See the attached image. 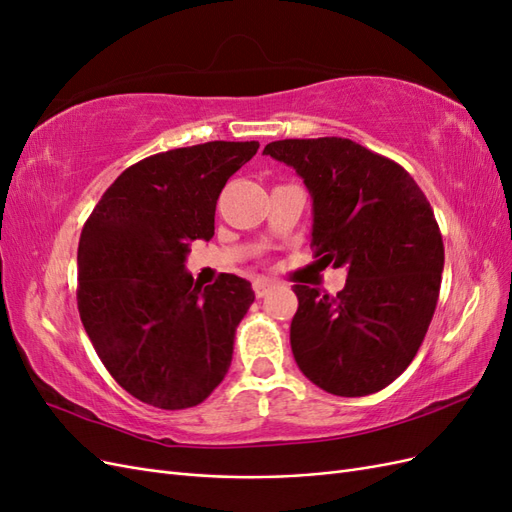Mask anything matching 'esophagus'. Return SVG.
<instances>
[{
  "mask_svg": "<svg viewBox=\"0 0 512 512\" xmlns=\"http://www.w3.org/2000/svg\"><path fill=\"white\" fill-rule=\"evenodd\" d=\"M252 286H254L256 297L260 299V297H265V294L273 288V282H271V280H265V277H256Z\"/></svg>",
  "mask_w": 512,
  "mask_h": 512,
  "instance_id": "1",
  "label": "esophagus"
}]
</instances>
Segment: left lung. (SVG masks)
I'll return each instance as SVG.
<instances>
[{
	"mask_svg": "<svg viewBox=\"0 0 512 512\" xmlns=\"http://www.w3.org/2000/svg\"><path fill=\"white\" fill-rule=\"evenodd\" d=\"M265 156L297 170L312 194V247L346 267L335 297L294 284L290 346L322 391L363 397L412 363L438 305L444 243L436 215L397 162L350 138H286Z\"/></svg>",
	"mask_w": 512,
	"mask_h": 512,
	"instance_id": "8db88e82",
	"label": "left lung"
}]
</instances>
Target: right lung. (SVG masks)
<instances>
[{
  "label": "right lung",
  "mask_w": 512,
  "mask_h": 512,
  "mask_svg": "<svg viewBox=\"0 0 512 512\" xmlns=\"http://www.w3.org/2000/svg\"><path fill=\"white\" fill-rule=\"evenodd\" d=\"M256 141L170 149L115 179L79 241V314L121 389L162 410L198 406L232 361L252 284L222 273L211 286L185 271L190 243L209 241L226 181Z\"/></svg>",
  "instance_id": "1"
}]
</instances>
